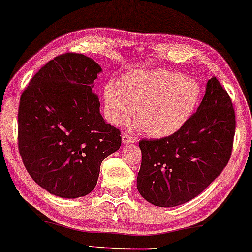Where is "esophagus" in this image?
I'll list each match as a JSON object with an SVG mask.
<instances>
[{"label": "esophagus", "instance_id": "esophagus-1", "mask_svg": "<svg viewBox=\"0 0 252 252\" xmlns=\"http://www.w3.org/2000/svg\"><path fill=\"white\" fill-rule=\"evenodd\" d=\"M122 141L124 144H129V143H134L136 139H135V137L131 136V135L127 134V133H124L123 136H122Z\"/></svg>", "mask_w": 252, "mask_h": 252}]
</instances>
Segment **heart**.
<instances>
[{"mask_svg":"<svg viewBox=\"0 0 252 252\" xmlns=\"http://www.w3.org/2000/svg\"><path fill=\"white\" fill-rule=\"evenodd\" d=\"M106 115L115 125L134 116L151 137L176 134L196 113L203 98V87L192 76L158 68L134 71L119 79L117 87L108 84L103 91Z\"/></svg>","mask_w":252,"mask_h":252,"instance_id":"heart-1","label":"heart"}]
</instances>
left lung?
<instances>
[{
  "instance_id": "8db88e82",
  "label": "left lung",
  "mask_w": 252,
  "mask_h": 252,
  "mask_svg": "<svg viewBox=\"0 0 252 252\" xmlns=\"http://www.w3.org/2000/svg\"><path fill=\"white\" fill-rule=\"evenodd\" d=\"M235 134V113L215 76L207 81L198 109L176 134L141 139L137 189L149 203L173 207L198 196L229 162Z\"/></svg>"
}]
</instances>
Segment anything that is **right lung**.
<instances>
[{"label": "right lung", "mask_w": 252, "mask_h": 252, "mask_svg": "<svg viewBox=\"0 0 252 252\" xmlns=\"http://www.w3.org/2000/svg\"><path fill=\"white\" fill-rule=\"evenodd\" d=\"M102 69L83 54L56 56L23 90L18 146L36 183L62 198L94 190L100 165L122 145L121 130L103 121L92 88Z\"/></svg>", "instance_id": "right-lung-1"}]
</instances>
